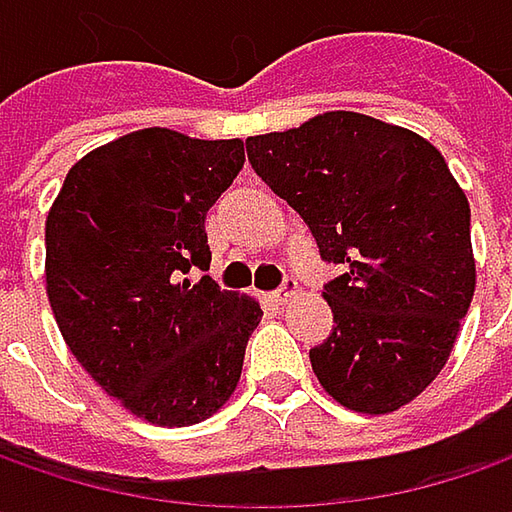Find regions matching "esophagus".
Segmentation results:
<instances>
[{
  "label": "esophagus",
  "instance_id": "1",
  "mask_svg": "<svg viewBox=\"0 0 512 512\" xmlns=\"http://www.w3.org/2000/svg\"><path fill=\"white\" fill-rule=\"evenodd\" d=\"M296 290H299V285H296L293 279H287L285 285L279 287V290H273V293H270V302H273V305H285L287 299H290Z\"/></svg>",
  "mask_w": 512,
  "mask_h": 512
}]
</instances>
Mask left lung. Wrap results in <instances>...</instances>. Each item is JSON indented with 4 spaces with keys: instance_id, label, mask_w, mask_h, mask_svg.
Listing matches in <instances>:
<instances>
[{
    "instance_id": "8db88e82",
    "label": "left lung",
    "mask_w": 512,
    "mask_h": 512,
    "mask_svg": "<svg viewBox=\"0 0 512 512\" xmlns=\"http://www.w3.org/2000/svg\"><path fill=\"white\" fill-rule=\"evenodd\" d=\"M245 145L342 270L325 285L333 333L310 347L313 373L350 410H399L439 376L476 287L470 205L444 156L350 110Z\"/></svg>"
}]
</instances>
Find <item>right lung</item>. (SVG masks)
<instances>
[{"label": "right lung", "instance_id": "1", "mask_svg": "<svg viewBox=\"0 0 512 512\" xmlns=\"http://www.w3.org/2000/svg\"><path fill=\"white\" fill-rule=\"evenodd\" d=\"M239 139L128 133L70 168L45 225L48 299L70 353L139 419L185 427L236 390L262 307L213 285L205 216Z\"/></svg>", "mask_w": 512, "mask_h": 512}]
</instances>
